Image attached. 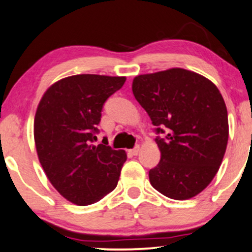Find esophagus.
Listing matches in <instances>:
<instances>
[{
	"mask_svg": "<svg viewBox=\"0 0 252 252\" xmlns=\"http://www.w3.org/2000/svg\"><path fill=\"white\" fill-rule=\"evenodd\" d=\"M128 152H129V154H132V155H138L139 152H140V146H135L133 150H129Z\"/></svg>",
	"mask_w": 252,
	"mask_h": 252,
	"instance_id": "obj_1",
	"label": "esophagus"
}]
</instances>
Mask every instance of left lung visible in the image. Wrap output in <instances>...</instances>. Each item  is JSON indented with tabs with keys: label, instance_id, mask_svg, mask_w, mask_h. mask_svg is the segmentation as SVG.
<instances>
[{
	"label": "left lung",
	"instance_id": "1",
	"mask_svg": "<svg viewBox=\"0 0 252 252\" xmlns=\"http://www.w3.org/2000/svg\"><path fill=\"white\" fill-rule=\"evenodd\" d=\"M133 94L157 133L161 160L150 170L154 189L188 200L206 189L219 172L229 136L228 112L216 85L192 71L173 67L133 79Z\"/></svg>",
	"mask_w": 252,
	"mask_h": 252
}]
</instances>
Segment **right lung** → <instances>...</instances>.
I'll return each mask as SVG.
<instances>
[{
	"instance_id": "1",
	"label": "right lung",
	"mask_w": 252,
	"mask_h": 252,
	"mask_svg": "<svg viewBox=\"0 0 252 252\" xmlns=\"http://www.w3.org/2000/svg\"><path fill=\"white\" fill-rule=\"evenodd\" d=\"M126 77L76 74L52 84L33 120L38 160L46 178L77 206L100 201L117 187L126 152L93 145L101 108Z\"/></svg>"
}]
</instances>
